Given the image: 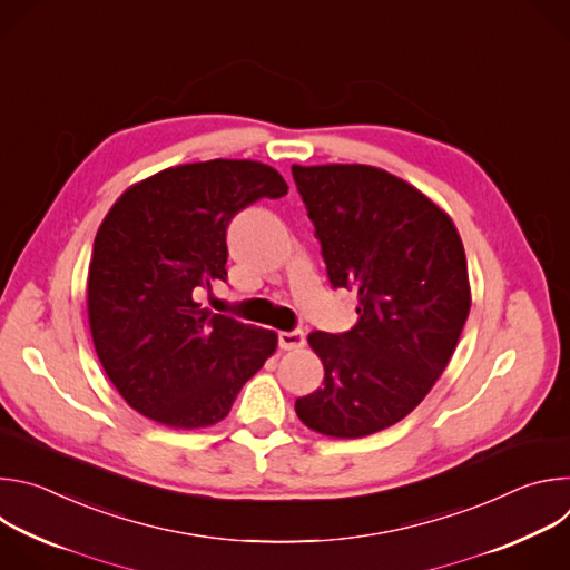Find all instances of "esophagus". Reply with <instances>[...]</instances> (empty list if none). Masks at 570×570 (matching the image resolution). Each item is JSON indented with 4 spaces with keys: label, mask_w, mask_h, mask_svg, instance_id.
<instances>
[{
    "label": "esophagus",
    "mask_w": 570,
    "mask_h": 570,
    "mask_svg": "<svg viewBox=\"0 0 570 570\" xmlns=\"http://www.w3.org/2000/svg\"><path fill=\"white\" fill-rule=\"evenodd\" d=\"M306 336L302 330H293V332H279V347L291 352V350H299L304 347Z\"/></svg>",
    "instance_id": "obj_1"
}]
</instances>
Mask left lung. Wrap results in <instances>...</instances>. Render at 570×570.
Listing matches in <instances>:
<instances>
[{"mask_svg":"<svg viewBox=\"0 0 570 570\" xmlns=\"http://www.w3.org/2000/svg\"><path fill=\"white\" fill-rule=\"evenodd\" d=\"M334 288H358V322L313 332L324 381L295 401L313 431L356 440L413 413L444 372L469 315L453 220L422 191L365 165H293Z\"/></svg>","mask_w":570,"mask_h":570,"instance_id":"1","label":"left lung"}]
</instances>
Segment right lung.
I'll list each match as a JSON object with an SVG mask.
<instances>
[{"label":"right lung","instance_id":"right-lung-1","mask_svg":"<svg viewBox=\"0 0 570 570\" xmlns=\"http://www.w3.org/2000/svg\"><path fill=\"white\" fill-rule=\"evenodd\" d=\"M284 178L253 159L159 171L121 194L90 262L88 317L97 356L130 409L171 429L227 417L277 347V334L196 302L227 279V225Z\"/></svg>","mask_w":570,"mask_h":570}]
</instances>
